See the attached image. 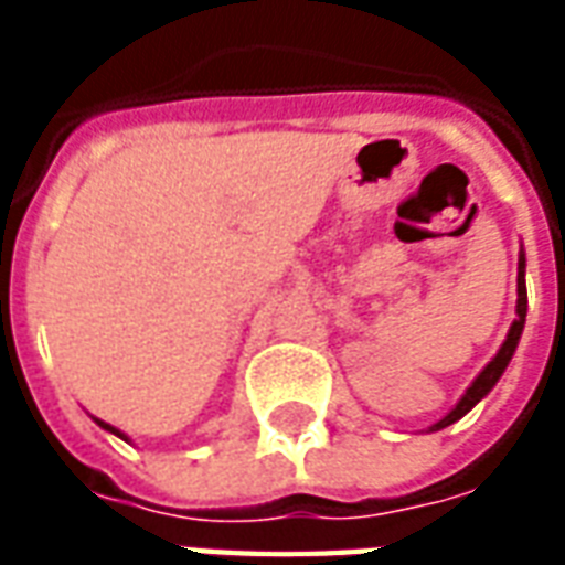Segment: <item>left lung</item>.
<instances>
[{
	"mask_svg": "<svg viewBox=\"0 0 565 565\" xmlns=\"http://www.w3.org/2000/svg\"><path fill=\"white\" fill-rule=\"evenodd\" d=\"M523 266H526V259H518V318H514V323H511L509 335H505V342H502V348H499V354L490 360L484 366V372L478 375V379L472 381V387L462 393V399L457 403V408L450 412V415H445L441 420H438L433 429H445V426H450L454 420H460L469 408H475V405L484 399L487 393L493 391V384L499 381V375L505 372V366H509L511 354H514V348H518V339H521L523 332V320H526V281H523Z\"/></svg>",
	"mask_w": 565,
	"mask_h": 565,
	"instance_id": "obj_1",
	"label": "left lung"
}]
</instances>
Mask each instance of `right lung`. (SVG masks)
<instances>
[{
    "label": "right lung",
    "instance_id": "1",
    "mask_svg": "<svg viewBox=\"0 0 565 565\" xmlns=\"http://www.w3.org/2000/svg\"><path fill=\"white\" fill-rule=\"evenodd\" d=\"M96 424H99V426H105V429H111V433H117L115 426H108V424H103V420H96ZM117 436H120V433H117Z\"/></svg>",
    "mask_w": 565,
    "mask_h": 565
}]
</instances>
